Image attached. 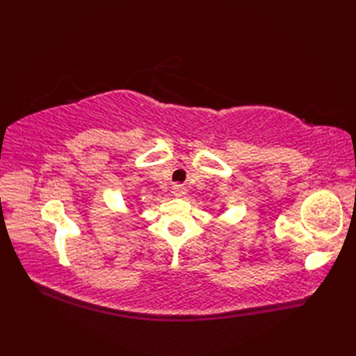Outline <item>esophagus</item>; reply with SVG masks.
Masks as SVG:
<instances>
[{"label": "esophagus", "instance_id": "1", "mask_svg": "<svg viewBox=\"0 0 356 356\" xmlns=\"http://www.w3.org/2000/svg\"><path fill=\"white\" fill-rule=\"evenodd\" d=\"M172 194L176 195V197H184L186 194V188L184 185H174L172 186Z\"/></svg>", "mask_w": 356, "mask_h": 356}]
</instances>
